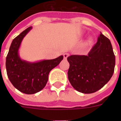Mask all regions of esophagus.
Instances as JSON below:
<instances>
[{"instance_id":"34e87169","label":"esophagus","mask_w":121,"mask_h":121,"mask_svg":"<svg viewBox=\"0 0 121 121\" xmlns=\"http://www.w3.org/2000/svg\"><path fill=\"white\" fill-rule=\"evenodd\" d=\"M68 56H69V54H68V53H64V54H63V57H64L65 60H66V59H67V58L68 57Z\"/></svg>"}]
</instances>
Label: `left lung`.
Listing matches in <instances>:
<instances>
[{
    "instance_id": "8db88e82",
    "label": "left lung",
    "mask_w": 121,
    "mask_h": 121,
    "mask_svg": "<svg viewBox=\"0 0 121 121\" xmlns=\"http://www.w3.org/2000/svg\"><path fill=\"white\" fill-rule=\"evenodd\" d=\"M68 78L76 90L92 94L102 88L114 72L116 58L111 43L100 33L88 55H71Z\"/></svg>"
}]
</instances>
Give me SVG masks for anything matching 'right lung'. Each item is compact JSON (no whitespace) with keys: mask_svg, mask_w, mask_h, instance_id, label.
I'll use <instances>...</instances> for the list:
<instances>
[{"mask_svg":"<svg viewBox=\"0 0 121 121\" xmlns=\"http://www.w3.org/2000/svg\"><path fill=\"white\" fill-rule=\"evenodd\" d=\"M32 29L29 27L13 39L6 57L7 74L12 84L20 92L33 94L39 92L46 86L50 71L60 64L63 56L53 60L36 62L22 60L19 49L25 36Z\"/></svg>","mask_w":121,"mask_h":121,"instance_id":"right-lung-1","label":"right lung"}]
</instances>
